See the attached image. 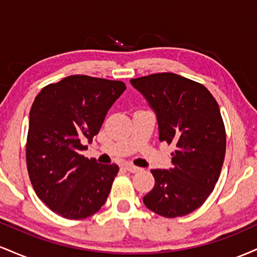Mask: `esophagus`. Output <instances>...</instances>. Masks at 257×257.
Returning <instances> with one entry per match:
<instances>
[{"label": "esophagus", "mask_w": 257, "mask_h": 257, "mask_svg": "<svg viewBox=\"0 0 257 257\" xmlns=\"http://www.w3.org/2000/svg\"><path fill=\"white\" fill-rule=\"evenodd\" d=\"M124 168H125V170H128L129 173H138L139 170H140V168L133 166V164H125Z\"/></svg>", "instance_id": "34e87169"}]
</instances>
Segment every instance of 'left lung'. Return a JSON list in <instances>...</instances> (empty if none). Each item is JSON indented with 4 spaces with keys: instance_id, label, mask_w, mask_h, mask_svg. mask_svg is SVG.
I'll return each instance as SVG.
<instances>
[{
    "instance_id": "obj_1",
    "label": "left lung",
    "mask_w": 257,
    "mask_h": 257,
    "mask_svg": "<svg viewBox=\"0 0 257 257\" xmlns=\"http://www.w3.org/2000/svg\"><path fill=\"white\" fill-rule=\"evenodd\" d=\"M131 83L156 113L159 140L176 146L172 168L151 170L156 184L144 203L164 217L192 213L214 190L225 159L219 105L204 85L176 73H155Z\"/></svg>"
}]
</instances>
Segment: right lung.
<instances>
[{
  "label": "right lung",
  "instance_id": "add662e5",
  "mask_svg": "<svg viewBox=\"0 0 257 257\" xmlns=\"http://www.w3.org/2000/svg\"><path fill=\"white\" fill-rule=\"evenodd\" d=\"M125 89L120 81L73 75L35 98L26 143L29 176L38 198L65 219L91 216L107 199L118 166L99 164L82 151Z\"/></svg>",
  "mask_w": 257,
  "mask_h": 257
}]
</instances>
